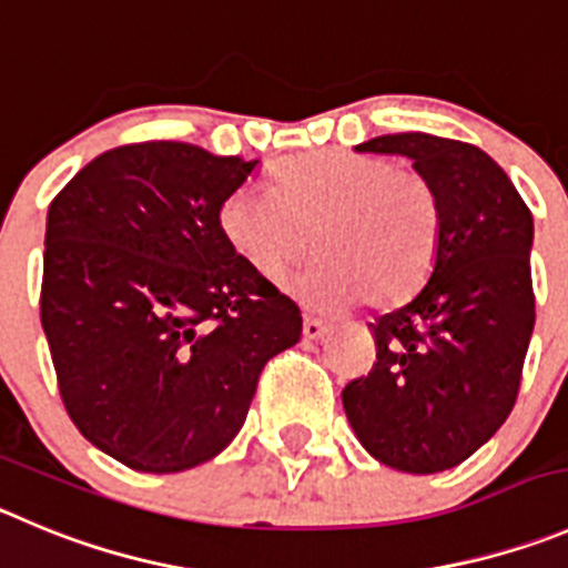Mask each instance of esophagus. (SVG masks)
Segmentation results:
<instances>
[{
  "label": "esophagus",
  "instance_id": "34e87169",
  "mask_svg": "<svg viewBox=\"0 0 568 568\" xmlns=\"http://www.w3.org/2000/svg\"><path fill=\"white\" fill-rule=\"evenodd\" d=\"M327 333H331V325H327V322L314 320V316H305V320H302V336L308 338V342H316V338L327 336Z\"/></svg>",
  "mask_w": 568,
  "mask_h": 568
}]
</instances>
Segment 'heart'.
Returning a JSON list of instances; mask_svg holds the SVG:
<instances>
[{
	"mask_svg": "<svg viewBox=\"0 0 568 568\" xmlns=\"http://www.w3.org/2000/svg\"><path fill=\"white\" fill-rule=\"evenodd\" d=\"M219 230L263 280H283L311 254L302 291L344 308L409 300L428 280L443 237L434 184L417 171L344 148H316L277 164L268 193L237 187L221 201ZM315 243H310V237Z\"/></svg>",
	"mask_w": 568,
	"mask_h": 568,
	"instance_id": "1",
	"label": "heart"
}]
</instances>
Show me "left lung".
Here are the masks:
<instances>
[{
  "label": "left lung",
  "mask_w": 568,
  "mask_h": 568,
  "mask_svg": "<svg viewBox=\"0 0 568 568\" xmlns=\"http://www.w3.org/2000/svg\"><path fill=\"white\" fill-rule=\"evenodd\" d=\"M356 151L409 156L437 190L443 237L415 300L369 322L375 364L344 386L342 404L378 463L439 474L485 445L516 404L535 325L532 212L468 142L412 131Z\"/></svg>",
  "instance_id": "8db88e82"
}]
</instances>
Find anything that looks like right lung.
<instances>
[{
    "label": "right lung",
    "mask_w": 568,
    "mask_h": 568,
    "mask_svg": "<svg viewBox=\"0 0 568 568\" xmlns=\"http://www.w3.org/2000/svg\"><path fill=\"white\" fill-rule=\"evenodd\" d=\"M257 159L190 142L100 153L47 212L41 327L78 432L145 474L221 454L300 308L232 252L219 206Z\"/></svg>",
    "instance_id": "1"
}]
</instances>
